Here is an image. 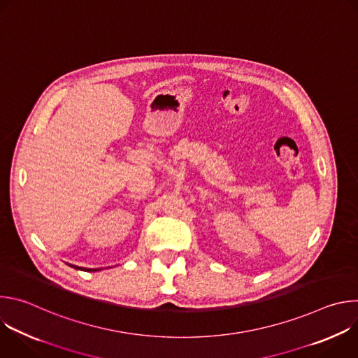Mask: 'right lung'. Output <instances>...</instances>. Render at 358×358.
<instances>
[{"mask_svg": "<svg viewBox=\"0 0 358 358\" xmlns=\"http://www.w3.org/2000/svg\"><path fill=\"white\" fill-rule=\"evenodd\" d=\"M69 265V264H68ZM69 266H72V268H75V269H79V271H86V272H96V271H99V269H89V268H80V266H75V265H69Z\"/></svg>", "mask_w": 358, "mask_h": 358, "instance_id": "1", "label": "right lung"}]
</instances>
